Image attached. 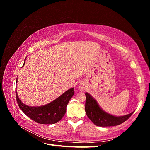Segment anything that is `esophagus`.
Wrapping results in <instances>:
<instances>
[{
  "label": "esophagus",
  "mask_w": 150,
  "mask_h": 150,
  "mask_svg": "<svg viewBox=\"0 0 150 150\" xmlns=\"http://www.w3.org/2000/svg\"><path fill=\"white\" fill-rule=\"evenodd\" d=\"M79 89L80 91H83L84 90V87H83V86L82 84H80V86H79Z\"/></svg>",
  "instance_id": "obj_1"
}]
</instances>
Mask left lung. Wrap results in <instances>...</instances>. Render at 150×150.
<instances>
[{"label":"left lung","mask_w":150,"mask_h":150,"mask_svg":"<svg viewBox=\"0 0 150 150\" xmlns=\"http://www.w3.org/2000/svg\"><path fill=\"white\" fill-rule=\"evenodd\" d=\"M85 95L86 97L85 104L86 115L96 126H112L119 125L128 120L134 112L133 111L128 115L120 116L112 115L104 111L91 95L88 93H86Z\"/></svg>","instance_id":"left-lung-1"}]
</instances>
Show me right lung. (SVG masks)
<instances>
[{"label": "right lung", "mask_w": 150, "mask_h": 150, "mask_svg": "<svg viewBox=\"0 0 150 150\" xmlns=\"http://www.w3.org/2000/svg\"><path fill=\"white\" fill-rule=\"evenodd\" d=\"M25 59L26 58L22 67L25 64ZM17 83V78L16 79ZM16 89V99L21 110L31 120L40 124L51 125L60 121L65 115L68 103L74 94V88H72L47 104L40 106H29L25 105L20 100Z\"/></svg>", "instance_id": "obj_1"}]
</instances>
